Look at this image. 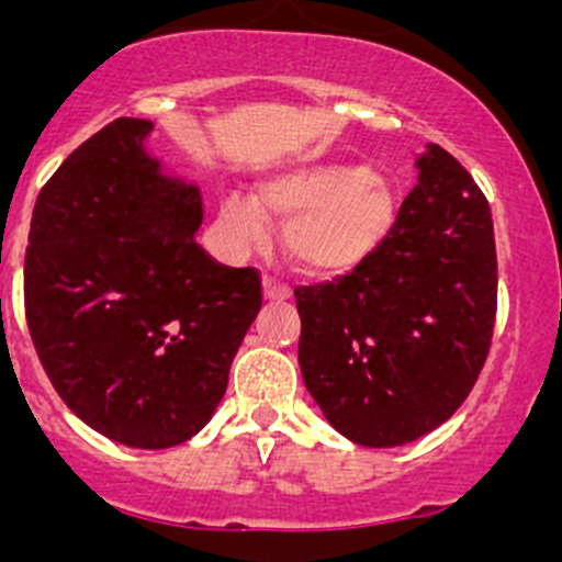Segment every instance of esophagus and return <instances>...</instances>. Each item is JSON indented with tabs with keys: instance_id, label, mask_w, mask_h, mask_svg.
<instances>
[{
	"instance_id": "esophagus-1",
	"label": "esophagus",
	"mask_w": 562,
	"mask_h": 562,
	"mask_svg": "<svg viewBox=\"0 0 562 562\" xmlns=\"http://www.w3.org/2000/svg\"><path fill=\"white\" fill-rule=\"evenodd\" d=\"M263 299L266 302H288L291 299V288L271 280V277H263Z\"/></svg>"
}]
</instances>
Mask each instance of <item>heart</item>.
<instances>
[{
  "instance_id": "1",
  "label": "heart",
  "mask_w": 562,
  "mask_h": 562,
  "mask_svg": "<svg viewBox=\"0 0 562 562\" xmlns=\"http://www.w3.org/2000/svg\"><path fill=\"white\" fill-rule=\"evenodd\" d=\"M396 192L361 162H315L271 173L255 198L228 192L217 228L231 252L263 247L269 217L285 225V249L310 274H345L383 247L396 223Z\"/></svg>"
}]
</instances>
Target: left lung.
Wrapping results in <instances>:
<instances>
[{"label": "left lung", "instance_id": "obj_1", "mask_svg": "<svg viewBox=\"0 0 562 562\" xmlns=\"http://www.w3.org/2000/svg\"><path fill=\"white\" fill-rule=\"evenodd\" d=\"M383 247L337 282L296 288L299 367L326 422L391 449L449 422L473 389L497 307L490 203L427 144Z\"/></svg>", "mask_w": 562, "mask_h": 562}]
</instances>
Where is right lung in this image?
Wrapping results in <instances>:
<instances>
[{
  "mask_svg": "<svg viewBox=\"0 0 562 562\" xmlns=\"http://www.w3.org/2000/svg\"><path fill=\"white\" fill-rule=\"evenodd\" d=\"M151 133L149 119L105 124L40 190L24 302L65 405L94 432L155 451L214 416L260 280L198 247L201 190L162 168Z\"/></svg>",
  "mask_w": 562,
  "mask_h": 562,
  "instance_id": "1",
  "label": "right lung"
}]
</instances>
